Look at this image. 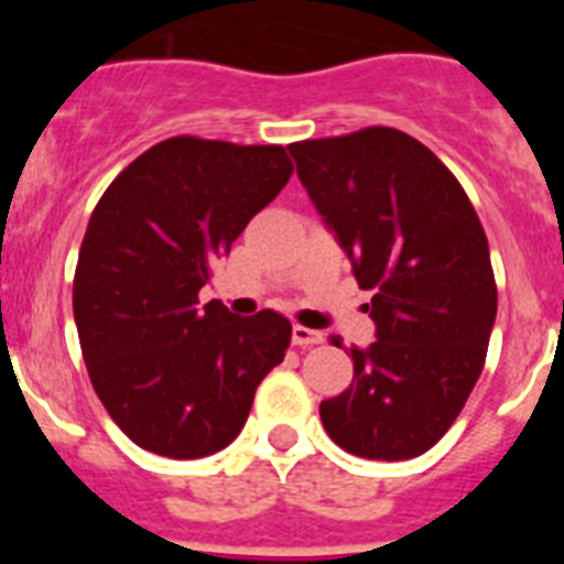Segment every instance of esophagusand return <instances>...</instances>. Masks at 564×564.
<instances>
[{"instance_id": "34e87169", "label": "esophagus", "mask_w": 564, "mask_h": 564, "mask_svg": "<svg viewBox=\"0 0 564 564\" xmlns=\"http://www.w3.org/2000/svg\"><path fill=\"white\" fill-rule=\"evenodd\" d=\"M322 341H325V333L311 330L305 325H293V344H299V347H313V344Z\"/></svg>"}]
</instances>
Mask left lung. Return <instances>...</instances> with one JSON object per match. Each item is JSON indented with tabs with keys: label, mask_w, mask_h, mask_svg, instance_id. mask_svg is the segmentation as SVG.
Returning <instances> with one entry per match:
<instances>
[{
	"label": "left lung",
	"mask_w": 564,
	"mask_h": 564,
	"mask_svg": "<svg viewBox=\"0 0 564 564\" xmlns=\"http://www.w3.org/2000/svg\"><path fill=\"white\" fill-rule=\"evenodd\" d=\"M313 206L372 291L376 341L350 347L352 383L318 406L327 435L370 460L441 441L486 364L497 316L488 239L455 174L392 127L291 143ZM336 347L338 338H330Z\"/></svg>",
	"instance_id": "8db88e82"
}]
</instances>
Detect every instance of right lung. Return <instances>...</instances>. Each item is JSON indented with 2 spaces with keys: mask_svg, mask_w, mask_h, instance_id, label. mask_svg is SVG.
<instances>
[{
  "mask_svg": "<svg viewBox=\"0 0 564 564\" xmlns=\"http://www.w3.org/2000/svg\"><path fill=\"white\" fill-rule=\"evenodd\" d=\"M291 174L282 147L177 134L101 194L78 251L73 313L93 390L141 449L174 460L226 449L285 358V316L200 307V288Z\"/></svg>",
  "mask_w": 564,
  "mask_h": 564,
  "instance_id": "1",
  "label": "right lung"
}]
</instances>
